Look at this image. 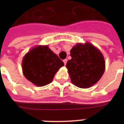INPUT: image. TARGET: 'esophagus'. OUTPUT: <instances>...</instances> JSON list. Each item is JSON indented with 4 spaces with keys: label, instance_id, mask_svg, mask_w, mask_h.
Returning <instances> with one entry per match:
<instances>
[{
    "label": "esophagus",
    "instance_id": "34e87169",
    "mask_svg": "<svg viewBox=\"0 0 124 124\" xmlns=\"http://www.w3.org/2000/svg\"><path fill=\"white\" fill-rule=\"evenodd\" d=\"M63 62H64V65L66 66V63H67V62H68V60H67V59H64V60H63Z\"/></svg>",
    "mask_w": 124,
    "mask_h": 124
}]
</instances>
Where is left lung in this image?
Here are the masks:
<instances>
[{"label":"left lung","mask_w":124,"mask_h":124,"mask_svg":"<svg viewBox=\"0 0 124 124\" xmlns=\"http://www.w3.org/2000/svg\"><path fill=\"white\" fill-rule=\"evenodd\" d=\"M71 59L66 64L72 84L86 89L98 82L106 69L104 55L90 42L78 43L70 51Z\"/></svg>","instance_id":"1"}]
</instances>
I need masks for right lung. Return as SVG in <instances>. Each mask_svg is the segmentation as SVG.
Masks as SVG:
<instances>
[{
	"instance_id": "add662e5",
	"label": "right lung",
	"mask_w": 124,
	"mask_h": 124,
	"mask_svg": "<svg viewBox=\"0 0 124 124\" xmlns=\"http://www.w3.org/2000/svg\"><path fill=\"white\" fill-rule=\"evenodd\" d=\"M64 62L49 48L47 45H38L23 57L22 73L27 80L38 87L50 84Z\"/></svg>"
}]
</instances>
